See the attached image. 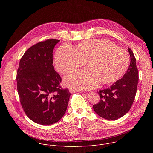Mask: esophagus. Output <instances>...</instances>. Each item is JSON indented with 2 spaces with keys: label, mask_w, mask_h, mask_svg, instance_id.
I'll return each mask as SVG.
<instances>
[{
  "label": "esophagus",
  "mask_w": 153,
  "mask_h": 153,
  "mask_svg": "<svg viewBox=\"0 0 153 153\" xmlns=\"http://www.w3.org/2000/svg\"><path fill=\"white\" fill-rule=\"evenodd\" d=\"M69 91L70 92V93H75V92H79V91H77V90H74V89H72V88H70V90H69Z\"/></svg>",
  "instance_id": "1"
}]
</instances>
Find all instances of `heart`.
Segmentation results:
<instances>
[{"label": "heart", "instance_id": "heart-1", "mask_svg": "<svg viewBox=\"0 0 153 153\" xmlns=\"http://www.w3.org/2000/svg\"><path fill=\"white\" fill-rule=\"evenodd\" d=\"M85 62L88 68L70 73L64 77L67 86L75 90H87L96 88L100 82L112 83L126 71L129 56L126 50L105 39L82 42L76 48L64 44L54 56V67L61 74L82 67Z\"/></svg>", "mask_w": 153, "mask_h": 153}]
</instances>
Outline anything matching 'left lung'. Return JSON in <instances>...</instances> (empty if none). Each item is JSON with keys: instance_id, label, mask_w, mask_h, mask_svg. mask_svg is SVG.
I'll list each match as a JSON object with an SVG mask.
<instances>
[{"instance_id": "left-lung-1", "label": "left lung", "mask_w": 153, "mask_h": 153, "mask_svg": "<svg viewBox=\"0 0 153 153\" xmlns=\"http://www.w3.org/2000/svg\"><path fill=\"white\" fill-rule=\"evenodd\" d=\"M131 62L126 73L109 88L100 90V102L93 106L100 117L107 120H116L126 114L131 107L136 96L139 73L134 54L128 48Z\"/></svg>"}]
</instances>
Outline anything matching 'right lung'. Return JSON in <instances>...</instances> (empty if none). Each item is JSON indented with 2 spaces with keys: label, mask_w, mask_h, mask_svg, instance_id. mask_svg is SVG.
Here are the masks:
<instances>
[{
  "label": "right lung",
  "mask_w": 153,
  "mask_h": 153,
  "mask_svg": "<svg viewBox=\"0 0 153 153\" xmlns=\"http://www.w3.org/2000/svg\"><path fill=\"white\" fill-rule=\"evenodd\" d=\"M60 40L48 39L28 49L21 58L17 73L21 105L33 122L49 125L66 113L71 93L61 88L62 79L53 65V52Z\"/></svg>",
  "instance_id": "1"
}]
</instances>
